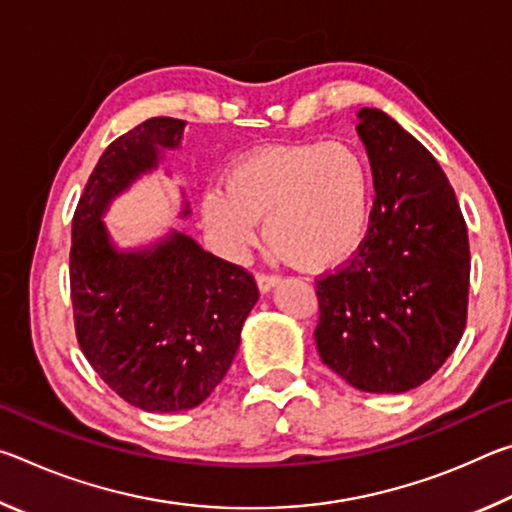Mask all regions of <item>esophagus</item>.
I'll return each instance as SVG.
<instances>
[{
    "label": "esophagus",
    "mask_w": 512,
    "mask_h": 512,
    "mask_svg": "<svg viewBox=\"0 0 512 512\" xmlns=\"http://www.w3.org/2000/svg\"><path fill=\"white\" fill-rule=\"evenodd\" d=\"M280 284V275H268V273H259L257 275V287L262 293H268L273 287Z\"/></svg>",
    "instance_id": "34e87169"
}]
</instances>
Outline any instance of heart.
Here are the masks:
<instances>
[{"mask_svg": "<svg viewBox=\"0 0 512 512\" xmlns=\"http://www.w3.org/2000/svg\"><path fill=\"white\" fill-rule=\"evenodd\" d=\"M372 212V176L350 144L296 142L241 155L210 192L203 214L232 253L253 244L266 219L268 246L291 264L323 271L357 253Z\"/></svg>", "mask_w": 512, "mask_h": 512, "instance_id": "heart-1", "label": "heart"}]
</instances>
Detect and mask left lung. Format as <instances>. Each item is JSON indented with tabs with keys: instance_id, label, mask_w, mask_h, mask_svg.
Returning <instances> with one entry per match:
<instances>
[{
	"instance_id": "obj_1",
	"label": "left lung",
	"mask_w": 512,
	"mask_h": 512,
	"mask_svg": "<svg viewBox=\"0 0 512 512\" xmlns=\"http://www.w3.org/2000/svg\"><path fill=\"white\" fill-rule=\"evenodd\" d=\"M357 117L375 203L357 253L316 282V348L359 391L406 393L461 341L470 241L436 158L386 112L361 108Z\"/></svg>"
}]
</instances>
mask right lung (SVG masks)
<instances>
[{
    "label": "right lung",
    "mask_w": 512,
    "mask_h": 512,
    "mask_svg": "<svg viewBox=\"0 0 512 512\" xmlns=\"http://www.w3.org/2000/svg\"><path fill=\"white\" fill-rule=\"evenodd\" d=\"M185 121L153 117L117 137L76 205L69 250L76 339L121 400L144 411H187L221 384L259 300L253 275L171 230L121 250L103 214L137 178L178 149ZM189 214L185 203L183 216Z\"/></svg>",
    "instance_id": "obj_1"
}]
</instances>
